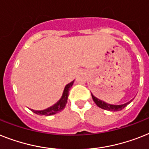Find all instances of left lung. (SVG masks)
Masks as SVG:
<instances>
[{"label":"left lung","mask_w":149,"mask_h":149,"mask_svg":"<svg viewBox=\"0 0 149 149\" xmlns=\"http://www.w3.org/2000/svg\"><path fill=\"white\" fill-rule=\"evenodd\" d=\"M92 98H93V100L94 101L97 105L100 108H101V109H104V110H109V111H120V110H123V108H125L128 104H130L131 102L132 101V100H131L130 101L127 102L126 104H120V105H115V104H108V103H106V102L103 101L101 100L98 99L97 97H94L93 94H91Z\"/></svg>","instance_id":"obj_1"}]
</instances>
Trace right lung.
Masks as SVG:
<instances>
[{"instance_id": "right-lung-1", "label": "right lung", "mask_w": 149, "mask_h": 149, "mask_svg": "<svg viewBox=\"0 0 149 149\" xmlns=\"http://www.w3.org/2000/svg\"><path fill=\"white\" fill-rule=\"evenodd\" d=\"M74 81H72L71 83L68 84L65 87V89L63 91L61 97L54 105L51 106L50 107H48L46 109H45V110H32V109H30V110L33 111V113H35L36 114H38V115H45V116H51V115H54V114L61 112L64 108L65 107L66 104H67L68 101V97L69 90L70 88H72V86L73 85Z\"/></svg>"}]
</instances>
